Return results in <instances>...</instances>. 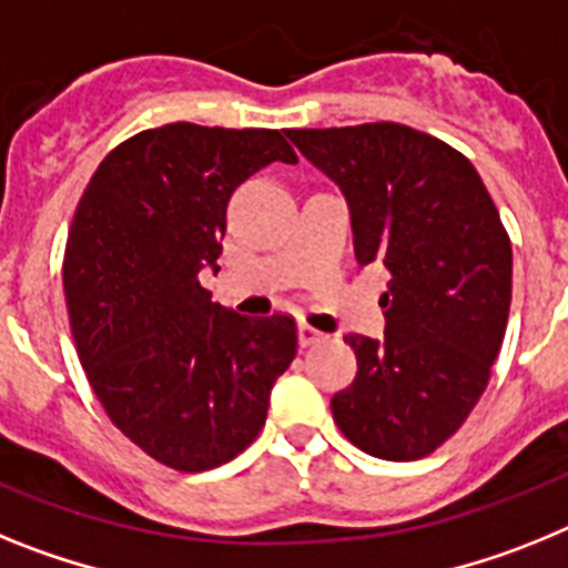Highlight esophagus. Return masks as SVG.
Wrapping results in <instances>:
<instances>
[{
  "instance_id": "1",
  "label": "esophagus",
  "mask_w": 568,
  "mask_h": 568,
  "mask_svg": "<svg viewBox=\"0 0 568 568\" xmlns=\"http://www.w3.org/2000/svg\"><path fill=\"white\" fill-rule=\"evenodd\" d=\"M325 334L317 332V328H312V325L300 323L297 328V339H300V348H308V345H317L320 339H323Z\"/></svg>"
}]
</instances>
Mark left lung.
<instances>
[{
  "instance_id": "left-lung-1",
  "label": "left lung",
  "mask_w": 568,
  "mask_h": 568,
  "mask_svg": "<svg viewBox=\"0 0 568 568\" xmlns=\"http://www.w3.org/2000/svg\"><path fill=\"white\" fill-rule=\"evenodd\" d=\"M343 191L359 265H386L383 339L348 334L357 377L334 423L366 455L420 460L463 426L489 383L511 305V243L475 165L397 122L291 128Z\"/></svg>"
}]
</instances>
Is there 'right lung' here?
<instances>
[{"label":"right lung","instance_id":"obj_1","mask_svg":"<svg viewBox=\"0 0 568 568\" xmlns=\"http://www.w3.org/2000/svg\"><path fill=\"white\" fill-rule=\"evenodd\" d=\"M297 154L268 128H151L100 162L68 234V317L111 423L176 471L234 460L265 426L271 388L297 354L285 314L211 303L225 209L251 174Z\"/></svg>","mask_w":568,"mask_h":568}]
</instances>
